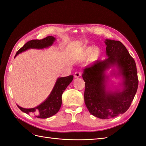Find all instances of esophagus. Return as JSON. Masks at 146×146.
Masks as SVG:
<instances>
[{
  "instance_id": "obj_1",
  "label": "esophagus",
  "mask_w": 146,
  "mask_h": 146,
  "mask_svg": "<svg viewBox=\"0 0 146 146\" xmlns=\"http://www.w3.org/2000/svg\"><path fill=\"white\" fill-rule=\"evenodd\" d=\"M82 76V73L80 72H76L74 74V77L75 78H78Z\"/></svg>"
}]
</instances>
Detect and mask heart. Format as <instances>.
<instances>
[{
    "label": "heart",
    "mask_w": 146,
    "mask_h": 146,
    "mask_svg": "<svg viewBox=\"0 0 146 146\" xmlns=\"http://www.w3.org/2000/svg\"><path fill=\"white\" fill-rule=\"evenodd\" d=\"M101 52L100 48L99 47H88L86 49L84 50L82 54L78 56V60H84L86 58H87L88 57H89L91 56V59L94 60L96 58L98 57Z\"/></svg>",
    "instance_id": "1"
}]
</instances>
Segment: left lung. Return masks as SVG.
I'll list each match as a JSON object with an SVG mask.
<instances>
[{"mask_svg":"<svg viewBox=\"0 0 146 146\" xmlns=\"http://www.w3.org/2000/svg\"><path fill=\"white\" fill-rule=\"evenodd\" d=\"M104 60H98L83 69L85 82L84 99L90 113L100 119H110L124 113L129 108L138 86L137 69L134 59L123 44L105 39ZM111 68L115 72L108 73ZM113 76L121 80L119 86L111 88L108 82Z\"/></svg>","mask_w":146,"mask_h":146,"instance_id":"1","label":"left lung"}]
</instances>
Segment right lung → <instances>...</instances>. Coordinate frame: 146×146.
Here are the masks:
<instances>
[{
	"label": "right lung",
	"instance_id": "obj_1",
	"mask_svg": "<svg viewBox=\"0 0 146 146\" xmlns=\"http://www.w3.org/2000/svg\"><path fill=\"white\" fill-rule=\"evenodd\" d=\"M56 38L52 36H47L42 39H33L25 43L24 46L17 52L15 57L23 52L26 51L30 48L43 49L51 46ZM73 76H69L64 77L57 78L55 85L48 98L40 105L32 108H24L21 107L18 105L17 107L22 111L28 114H33L35 117L41 119H46L58 112L62 104V94L66 88L68 87L73 80Z\"/></svg>",
	"mask_w": 146,
	"mask_h": 146
}]
</instances>
